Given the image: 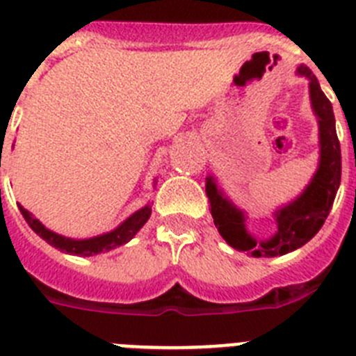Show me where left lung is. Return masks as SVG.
Here are the masks:
<instances>
[{"instance_id":"8db88e82","label":"left lung","mask_w":356,"mask_h":356,"mask_svg":"<svg viewBox=\"0 0 356 356\" xmlns=\"http://www.w3.org/2000/svg\"><path fill=\"white\" fill-rule=\"evenodd\" d=\"M298 73L310 80L312 107L319 118L321 161L317 174L307 190L302 191V195L276 211L277 233L270 240L256 242L251 234H247L242 211H238L229 200L222 197L211 177H208L206 184L213 222L218 227V233L233 249L245 251L256 258L286 254L312 240L332 211L333 200L341 184V143L337 138L332 102L327 100L319 80L307 66H299Z\"/></svg>"}]
</instances>
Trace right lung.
<instances>
[{"label": "right lung", "mask_w": 356, "mask_h": 356, "mask_svg": "<svg viewBox=\"0 0 356 356\" xmlns=\"http://www.w3.org/2000/svg\"><path fill=\"white\" fill-rule=\"evenodd\" d=\"M19 209L21 213H23L26 224H29L42 240H46L49 245L58 249V251L79 256H92L98 254V252L116 249L118 245H123V243L129 242V240L143 227V224L148 220L150 213H152L150 206H145L143 209H140V211H136L132 216H129V218L120 225L118 229L111 231V233L107 234H102V236L88 238V240H71V238L60 236V234L54 233V231L46 229L44 225L37 220V218H33L32 213L26 211L23 206H19Z\"/></svg>", "instance_id": "add662e5"}]
</instances>
